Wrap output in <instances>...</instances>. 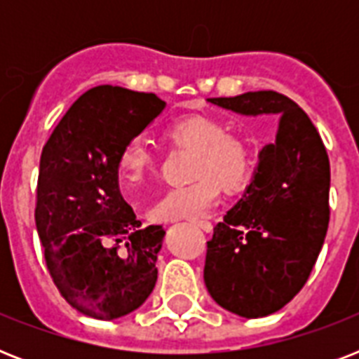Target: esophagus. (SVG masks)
<instances>
[{
  "label": "esophagus",
  "mask_w": 359,
  "mask_h": 359,
  "mask_svg": "<svg viewBox=\"0 0 359 359\" xmlns=\"http://www.w3.org/2000/svg\"><path fill=\"white\" fill-rule=\"evenodd\" d=\"M194 224H196L197 227H201L205 233H210V231H212V224H210V222H207V219H197V222H194Z\"/></svg>",
  "instance_id": "34e87169"
}]
</instances>
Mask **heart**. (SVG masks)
I'll use <instances>...</instances> for the list:
<instances>
[{
	"mask_svg": "<svg viewBox=\"0 0 359 359\" xmlns=\"http://www.w3.org/2000/svg\"><path fill=\"white\" fill-rule=\"evenodd\" d=\"M165 140L175 147L196 151L191 162L190 184L163 191L149 208L152 222L197 219L216 207L219 188L238 191L250 180L255 156L248 140L227 134L222 121L208 115H184L171 121L163 130ZM154 152L145 140L126 141L117 156V173L128 186H137L151 175Z\"/></svg>",
	"mask_w": 359,
	"mask_h": 359,
	"instance_id": "1",
	"label": "heart"
}]
</instances>
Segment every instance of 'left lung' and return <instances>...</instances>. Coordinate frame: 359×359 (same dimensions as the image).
Wrapping results in <instances>:
<instances>
[{"label": "left lung", "instance_id": "obj_1", "mask_svg": "<svg viewBox=\"0 0 359 359\" xmlns=\"http://www.w3.org/2000/svg\"><path fill=\"white\" fill-rule=\"evenodd\" d=\"M240 115H266L272 137L251 182L207 242L205 285L238 317L287 306L306 285L330 222V160L306 111L276 91L208 98Z\"/></svg>", "mask_w": 359, "mask_h": 359}]
</instances>
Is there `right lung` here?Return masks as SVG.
<instances>
[{"mask_svg": "<svg viewBox=\"0 0 359 359\" xmlns=\"http://www.w3.org/2000/svg\"><path fill=\"white\" fill-rule=\"evenodd\" d=\"M163 108L152 93L93 87L42 149L35 224L44 261L61 296L87 317H124L156 285L165 231L141 229L121 196L117 156Z\"/></svg>", "mask_w": 359, "mask_h": 359, "instance_id": "right-lung-1", "label": "right lung"}]
</instances>
